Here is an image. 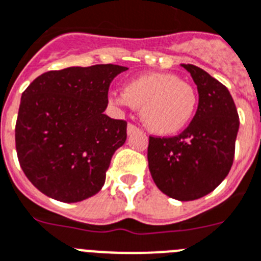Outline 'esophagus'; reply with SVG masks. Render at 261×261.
<instances>
[{
	"label": "esophagus",
	"mask_w": 261,
	"mask_h": 261,
	"mask_svg": "<svg viewBox=\"0 0 261 261\" xmlns=\"http://www.w3.org/2000/svg\"><path fill=\"white\" fill-rule=\"evenodd\" d=\"M135 131H139V127L135 126L134 123L127 124V133H128V134H133V133H135Z\"/></svg>",
	"instance_id": "obj_1"
}]
</instances>
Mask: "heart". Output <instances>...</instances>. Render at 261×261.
<instances>
[{
	"label": "heart",
	"mask_w": 261,
	"mask_h": 261,
	"mask_svg": "<svg viewBox=\"0 0 261 261\" xmlns=\"http://www.w3.org/2000/svg\"><path fill=\"white\" fill-rule=\"evenodd\" d=\"M119 105L142 110V120L150 131L161 135L178 133L196 114V90L173 73H149L131 80L123 95L115 97Z\"/></svg>",
	"instance_id": "obj_1"
}]
</instances>
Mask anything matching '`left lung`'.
Wrapping results in <instances>:
<instances>
[{"mask_svg": "<svg viewBox=\"0 0 261 261\" xmlns=\"http://www.w3.org/2000/svg\"><path fill=\"white\" fill-rule=\"evenodd\" d=\"M198 90V109L174 137H149L147 161L158 189L179 201L206 196L224 181L234 158L239 114L229 91L204 69L182 64Z\"/></svg>", "mask_w": 261, "mask_h": 261, "instance_id": "1", "label": "left lung"}]
</instances>
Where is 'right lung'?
<instances>
[{"instance_id": "right-lung-1", "label": "right lung", "mask_w": 261, "mask_h": 261, "mask_svg": "<svg viewBox=\"0 0 261 261\" xmlns=\"http://www.w3.org/2000/svg\"><path fill=\"white\" fill-rule=\"evenodd\" d=\"M126 67L96 64L48 71L21 96L16 151L27 178L45 196L77 202L96 194L127 122L103 111L110 83Z\"/></svg>"}]
</instances>
